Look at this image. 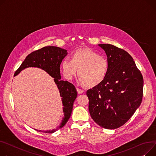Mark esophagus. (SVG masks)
I'll return each mask as SVG.
<instances>
[{"label": "esophagus", "mask_w": 156, "mask_h": 156, "mask_svg": "<svg viewBox=\"0 0 156 156\" xmlns=\"http://www.w3.org/2000/svg\"><path fill=\"white\" fill-rule=\"evenodd\" d=\"M76 90L78 91V93H79V94H81V93H83L84 92V90H81L80 88H76Z\"/></svg>", "instance_id": "esophagus-1"}]
</instances>
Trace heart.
I'll return each instance as SVG.
<instances>
[{
  "label": "heart",
  "instance_id": "heart-1",
  "mask_svg": "<svg viewBox=\"0 0 156 156\" xmlns=\"http://www.w3.org/2000/svg\"><path fill=\"white\" fill-rule=\"evenodd\" d=\"M61 71L65 78L71 80L78 69V82L80 85L96 87L101 84L107 76L109 65L104 57L90 49L76 50L71 59L65 58L62 61Z\"/></svg>",
  "mask_w": 156,
  "mask_h": 156
}]
</instances>
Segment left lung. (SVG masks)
I'll return each instance as SVG.
<instances>
[{
  "mask_svg": "<svg viewBox=\"0 0 156 156\" xmlns=\"http://www.w3.org/2000/svg\"><path fill=\"white\" fill-rule=\"evenodd\" d=\"M98 46L105 52L109 69L101 84L87 90L88 109L98 126L115 129L125 124L141 104L144 80L127 51L109 44Z\"/></svg>",
  "mask_w": 156,
  "mask_h": 156,
  "instance_id": "8db88e82",
  "label": "left lung"
}]
</instances>
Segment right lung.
Wrapping results in <instances>:
<instances>
[{
	"mask_svg": "<svg viewBox=\"0 0 156 156\" xmlns=\"http://www.w3.org/2000/svg\"><path fill=\"white\" fill-rule=\"evenodd\" d=\"M67 55L68 51L63 48L56 46L44 47L27 55L14 74L16 76L23 69L34 67L44 70L54 78V81L59 90L60 97H62L64 116L60 125L56 129L44 131L46 133H54L65 125L71 115L73 105L77 97V91L75 86L67 81L61 80L60 65ZM35 130L38 132H43L41 130Z\"/></svg>",
	"mask_w": 156,
	"mask_h": 156,
	"instance_id": "right-lung-1",
	"label": "right lung"
}]
</instances>
